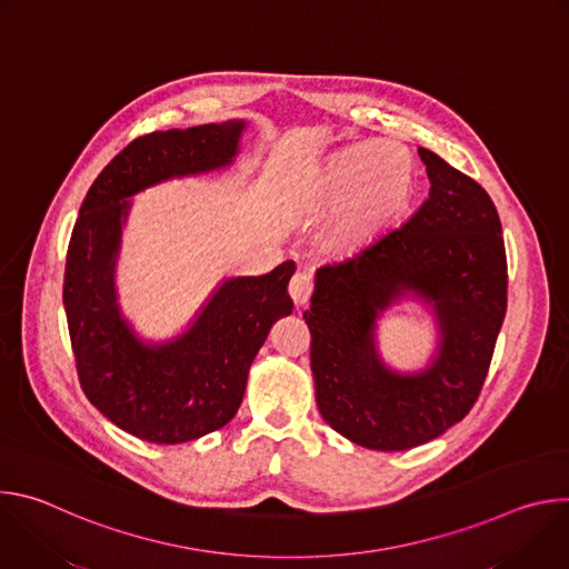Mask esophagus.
<instances>
[{
    "instance_id": "34e87169",
    "label": "esophagus",
    "mask_w": 569,
    "mask_h": 569,
    "mask_svg": "<svg viewBox=\"0 0 569 569\" xmlns=\"http://www.w3.org/2000/svg\"><path fill=\"white\" fill-rule=\"evenodd\" d=\"M312 290H315L312 272H306V270L295 272V277L290 279V286H288V292H290L292 301L297 306H306L310 301V297H312Z\"/></svg>"
}]
</instances>
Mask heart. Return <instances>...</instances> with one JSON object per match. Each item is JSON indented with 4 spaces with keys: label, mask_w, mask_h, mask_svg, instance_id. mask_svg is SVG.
Returning <instances> with one entry per match:
<instances>
[{
    "label": "heart",
    "mask_w": 569,
    "mask_h": 569,
    "mask_svg": "<svg viewBox=\"0 0 569 569\" xmlns=\"http://www.w3.org/2000/svg\"><path fill=\"white\" fill-rule=\"evenodd\" d=\"M410 189L412 164L408 154L365 141L329 159L312 189V207L323 213H340L333 242L351 250L402 209Z\"/></svg>",
    "instance_id": "b5f03b06"
}]
</instances>
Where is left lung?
Segmentation results:
<instances>
[{"mask_svg": "<svg viewBox=\"0 0 569 569\" xmlns=\"http://www.w3.org/2000/svg\"><path fill=\"white\" fill-rule=\"evenodd\" d=\"M430 198L356 257L321 266L303 319L317 408L336 432L371 450H408L459 423L475 405L507 315V252L498 209L472 178L419 148ZM415 291L442 327L438 360L417 377L375 356L377 315Z\"/></svg>", "mask_w": 569, "mask_h": 569, "instance_id": "1", "label": "left lung"}]
</instances>
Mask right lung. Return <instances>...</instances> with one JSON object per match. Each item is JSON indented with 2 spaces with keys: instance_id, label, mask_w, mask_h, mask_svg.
Masks as SVG:
<instances>
[{
  "instance_id": "1",
  "label": "right lung",
  "mask_w": 569,
  "mask_h": 569,
  "mask_svg": "<svg viewBox=\"0 0 569 569\" xmlns=\"http://www.w3.org/2000/svg\"><path fill=\"white\" fill-rule=\"evenodd\" d=\"M242 128L227 121L137 137L94 180L71 231L62 303L78 382L106 419L141 441L176 446L227 426L272 323L292 312V261L261 277L229 279L193 327L161 347L139 342L114 303L126 198L229 164Z\"/></svg>"
}]
</instances>
